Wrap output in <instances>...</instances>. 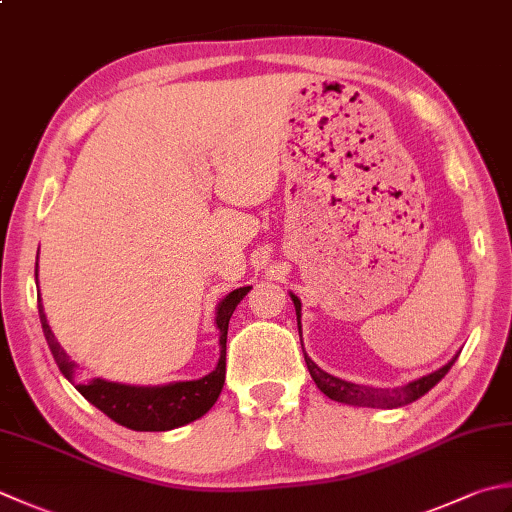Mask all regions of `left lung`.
I'll return each instance as SVG.
<instances>
[{
  "instance_id": "obj_1",
  "label": "left lung",
  "mask_w": 512,
  "mask_h": 512,
  "mask_svg": "<svg viewBox=\"0 0 512 512\" xmlns=\"http://www.w3.org/2000/svg\"><path fill=\"white\" fill-rule=\"evenodd\" d=\"M290 297H293L297 324H299V310H302V304H299V299L295 295H290ZM299 333H302V328H299ZM304 359H306L308 373H310V377H313L317 388L322 390L326 397L335 399V402L350 404V406H368V408H399V406L417 402V399L424 397L430 388L442 382V377L448 373L450 366L455 364L457 357L450 359L444 368H439V370H435V373H430L422 379H415V382H410L402 388H373V386L344 382V379L324 373V370L319 368L306 353H304Z\"/></svg>"
}]
</instances>
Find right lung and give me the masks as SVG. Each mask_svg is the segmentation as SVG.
Returning a JSON list of instances; mask_svg holds the SVG:
<instances>
[{
    "label": "right lung",
    "instance_id": "right-lung-1",
    "mask_svg": "<svg viewBox=\"0 0 512 512\" xmlns=\"http://www.w3.org/2000/svg\"><path fill=\"white\" fill-rule=\"evenodd\" d=\"M35 279H37V262H35ZM250 286L237 288L233 293H228L217 306V319L215 324L219 328V346H222V355H219L217 368L213 373L195 379V382H175L166 386H126L106 382V379H84L77 382L75 379V364L70 362L64 348L57 344V339L50 330L42 297H37L39 308V322H42L46 342L50 346L55 362L62 370V375L73 382L75 388L82 393L90 404L102 410L106 417L113 419L119 426H126L130 430H170L179 428L184 424L195 422L202 415H206L213 404L217 402L219 393L224 388L226 379V335H228V322L233 315L235 306L242 302L244 295L248 293Z\"/></svg>",
    "mask_w": 512,
    "mask_h": 512
}]
</instances>
